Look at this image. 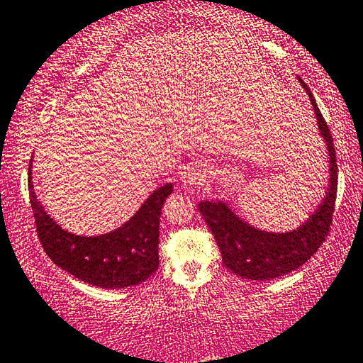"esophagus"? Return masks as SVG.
Masks as SVG:
<instances>
[{
  "label": "esophagus",
  "mask_w": 363,
  "mask_h": 363,
  "mask_svg": "<svg viewBox=\"0 0 363 363\" xmlns=\"http://www.w3.org/2000/svg\"><path fill=\"white\" fill-rule=\"evenodd\" d=\"M201 180H203V175H201L199 169H193V167H188V169L182 172V182L188 186L196 185V183H199Z\"/></svg>",
  "instance_id": "obj_1"
}]
</instances>
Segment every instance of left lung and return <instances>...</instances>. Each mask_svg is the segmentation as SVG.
I'll use <instances>...</instances> for the list:
<instances>
[{
	"label": "left lung",
	"mask_w": 363,
	"mask_h": 363,
	"mask_svg": "<svg viewBox=\"0 0 363 363\" xmlns=\"http://www.w3.org/2000/svg\"><path fill=\"white\" fill-rule=\"evenodd\" d=\"M298 81L310 96L318 118V128L330 150V188L320 209L297 230L269 233L245 224L224 203L201 201L198 204L201 216L204 217L206 224L216 238L225 267L233 274L250 281H271L298 269L318 252L331 230L337 193L336 149L330 128L318 108L313 94L302 79Z\"/></svg>",
	"instance_id": "obj_1"
}]
</instances>
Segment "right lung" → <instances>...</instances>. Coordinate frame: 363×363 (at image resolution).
Segmentation results:
<instances>
[{
    "label": "right lung",
    "mask_w": 363,
    "mask_h": 363,
    "mask_svg": "<svg viewBox=\"0 0 363 363\" xmlns=\"http://www.w3.org/2000/svg\"><path fill=\"white\" fill-rule=\"evenodd\" d=\"M30 165L32 159L29 196L37 235L55 264L102 289L136 286L157 271L160 211L174 191L170 183L150 194L125 225L100 237H79L63 230L43 211L32 189Z\"/></svg>",
    "instance_id": "1"
}]
</instances>
